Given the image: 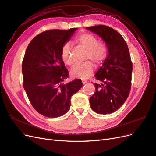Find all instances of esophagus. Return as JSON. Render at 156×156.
Instances as JSON below:
<instances>
[{
    "label": "esophagus",
    "instance_id": "1",
    "mask_svg": "<svg viewBox=\"0 0 156 156\" xmlns=\"http://www.w3.org/2000/svg\"><path fill=\"white\" fill-rule=\"evenodd\" d=\"M82 83H83V84H84L87 83V81H86V80H82Z\"/></svg>",
    "mask_w": 156,
    "mask_h": 156
}]
</instances>
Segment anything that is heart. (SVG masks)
<instances>
[{"label":"heart","mask_w":156,"mask_h":156,"mask_svg":"<svg viewBox=\"0 0 156 156\" xmlns=\"http://www.w3.org/2000/svg\"><path fill=\"white\" fill-rule=\"evenodd\" d=\"M76 41L87 50L84 57V60L87 61L75 64L71 70V74L75 78L86 79L94 72L93 63L98 67L105 62L108 49L105 43L98 42L97 37L90 33H81L76 37ZM72 55V45L67 42L63 45L61 51V58L66 64L69 66L73 64Z\"/></svg>","instance_id":"obj_1"}]
</instances>
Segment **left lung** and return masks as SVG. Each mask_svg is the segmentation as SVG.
I'll return each mask as SVG.
<instances>
[{
    "label": "left lung",
    "mask_w": 156,
    "mask_h": 156,
    "mask_svg": "<svg viewBox=\"0 0 156 156\" xmlns=\"http://www.w3.org/2000/svg\"><path fill=\"white\" fill-rule=\"evenodd\" d=\"M86 29L101 37L108 49L105 61L94 75L100 84L94 83L96 92L90 98V107L98 114H111L124 104L130 92L133 66L128 47L111 27L97 25Z\"/></svg>",
    "instance_id": "left-lung-1"
}]
</instances>
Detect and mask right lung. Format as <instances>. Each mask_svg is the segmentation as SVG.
<instances>
[{
  "label": "right lung",
  "instance_id": "add662e5",
  "mask_svg": "<svg viewBox=\"0 0 156 156\" xmlns=\"http://www.w3.org/2000/svg\"><path fill=\"white\" fill-rule=\"evenodd\" d=\"M77 29L43 32L27 48L22 63L23 88L34 109L46 117L66 114L69 110L71 97L83 86L79 79L63 83L69 72L61 51Z\"/></svg>",
  "mask_w": 156,
  "mask_h": 156
}]
</instances>
